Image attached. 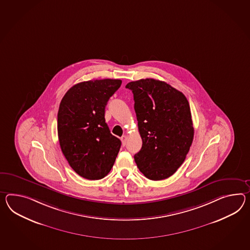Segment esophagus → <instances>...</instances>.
I'll return each instance as SVG.
<instances>
[{"mask_svg": "<svg viewBox=\"0 0 250 250\" xmlns=\"http://www.w3.org/2000/svg\"><path fill=\"white\" fill-rule=\"evenodd\" d=\"M121 141H122L123 146H125L126 145V141H127V136L126 135H123L121 137Z\"/></svg>", "mask_w": 250, "mask_h": 250, "instance_id": "esophagus-1", "label": "esophagus"}]
</instances>
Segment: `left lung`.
<instances>
[{"instance_id":"8db88e82","label":"left lung","mask_w":250,"mask_h":250,"mask_svg":"<svg viewBox=\"0 0 250 250\" xmlns=\"http://www.w3.org/2000/svg\"><path fill=\"white\" fill-rule=\"evenodd\" d=\"M143 146L134 161L145 176L161 181L183 165L193 141L194 128L186 97L164 81L129 82Z\"/></svg>"}]
</instances>
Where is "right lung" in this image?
Returning a JSON list of instances; mask_svg holds the SVG:
<instances>
[{"label": "right lung", "mask_w": 250, "mask_h": 250, "mask_svg": "<svg viewBox=\"0 0 250 250\" xmlns=\"http://www.w3.org/2000/svg\"><path fill=\"white\" fill-rule=\"evenodd\" d=\"M122 80L84 81L70 87L58 112V135L67 163L80 176L100 180L108 174L121 147L110 133L104 108Z\"/></svg>", "instance_id": "right-lung-1"}]
</instances>
